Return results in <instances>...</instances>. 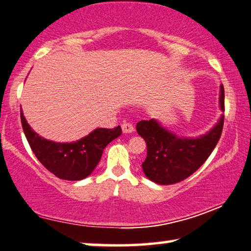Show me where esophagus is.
<instances>
[{
	"label": "esophagus",
	"mask_w": 251,
	"mask_h": 251,
	"mask_svg": "<svg viewBox=\"0 0 251 251\" xmlns=\"http://www.w3.org/2000/svg\"><path fill=\"white\" fill-rule=\"evenodd\" d=\"M122 129H123V133L129 134L134 132V126L133 124H130V123H123Z\"/></svg>",
	"instance_id": "34e87169"
}]
</instances>
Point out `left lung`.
I'll return each instance as SVG.
<instances>
[{
  "mask_svg": "<svg viewBox=\"0 0 251 251\" xmlns=\"http://www.w3.org/2000/svg\"><path fill=\"white\" fill-rule=\"evenodd\" d=\"M220 108L225 111V89L220 87ZM225 116L208 134L198 138H181L155 121H141L136 130L144 138L147 155L142 163L145 176L157 184L181 182L196 172L212 153L220 140Z\"/></svg>",
  "mask_w": 251,
  "mask_h": 251,
  "instance_id": "8db88e82",
  "label": "left lung"
}]
</instances>
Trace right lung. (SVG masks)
I'll use <instances>...</instances> for the list:
<instances>
[{
	"label": "right lung",
	"mask_w": 251,
	"mask_h": 251,
	"mask_svg": "<svg viewBox=\"0 0 251 251\" xmlns=\"http://www.w3.org/2000/svg\"><path fill=\"white\" fill-rule=\"evenodd\" d=\"M23 132L40 163L62 180L79 181L90 176L100 161L105 147L122 134L121 126L97 128L86 137L73 143L48 141L34 132L21 110Z\"/></svg>",
	"instance_id": "1"
}]
</instances>
